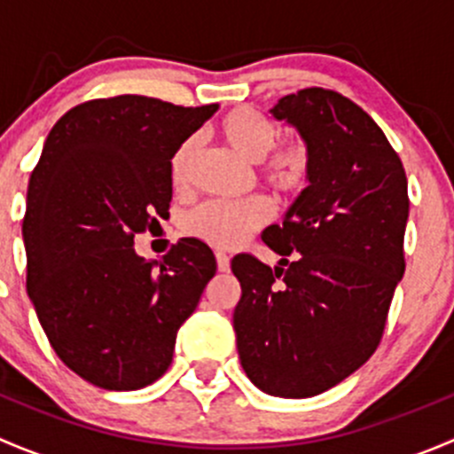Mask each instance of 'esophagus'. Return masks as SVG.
Wrapping results in <instances>:
<instances>
[{
	"label": "esophagus",
	"mask_w": 454,
	"mask_h": 454,
	"mask_svg": "<svg viewBox=\"0 0 454 454\" xmlns=\"http://www.w3.org/2000/svg\"><path fill=\"white\" fill-rule=\"evenodd\" d=\"M215 256H217L219 272H228V270H231V256H228L226 253H217Z\"/></svg>",
	"instance_id": "esophagus-1"
}]
</instances>
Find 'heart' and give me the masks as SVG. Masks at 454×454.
I'll return each mask as SVG.
<instances>
[{
	"instance_id": "b5f03b06",
	"label": "heart",
	"mask_w": 454,
	"mask_h": 454,
	"mask_svg": "<svg viewBox=\"0 0 454 454\" xmlns=\"http://www.w3.org/2000/svg\"><path fill=\"white\" fill-rule=\"evenodd\" d=\"M223 142L248 162H261V177L277 193H299L309 180V153L301 142L277 146L281 140L277 127L248 107L235 109L219 125ZM198 153V138H189L177 146L171 160V182L176 189L189 182L191 167ZM270 217V204L256 198L244 204H222L206 201L186 217L184 228L189 235L198 237L215 248H235L237 244L253 235Z\"/></svg>"
}]
</instances>
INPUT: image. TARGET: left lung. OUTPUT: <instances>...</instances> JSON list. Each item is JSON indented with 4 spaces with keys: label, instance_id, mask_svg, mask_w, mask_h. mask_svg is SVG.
Listing matches in <instances>:
<instances>
[{
    "label": "left lung",
    "instance_id": "left-lung-1",
    "mask_svg": "<svg viewBox=\"0 0 454 454\" xmlns=\"http://www.w3.org/2000/svg\"><path fill=\"white\" fill-rule=\"evenodd\" d=\"M270 114L299 131L312 168L281 226L261 235L278 265L232 259V327L250 382L299 400L349 378L380 345L404 274L409 193L387 136L338 91L301 90Z\"/></svg>",
    "mask_w": 454,
    "mask_h": 454
}]
</instances>
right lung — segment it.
Segmentation results:
<instances>
[{
	"mask_svg": "<svg viewBox=\"0 0 454 454\" xmlns=\"http://www.w3.org/2000/svg\"><path fill=\"white\" fill-rule=\"evenodd\" d=\"M215 112L114 96L70 109L45 138L21 226L26 286L52 349L94 387L155 382L215 277L200 239H180L162 261L134 248L168 215L173 153Z\"/></svg>",
	"mask_w": 454,
	"mask_h": 454,
	"instance_id": "add662e5",
	"label": "right lung"
}]
</instances>
